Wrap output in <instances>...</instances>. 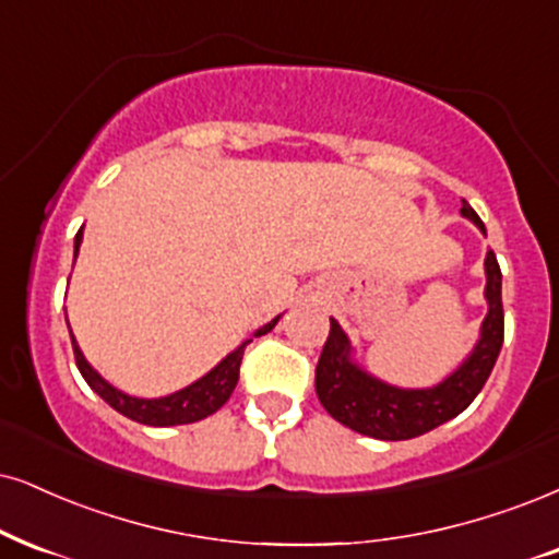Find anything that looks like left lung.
Here are the masks:
<instances>
[{
    "mask_svg": "<svg viewBox=\"0 0 559 559\" xmlns=\"http://www.w3.org/2000/svg\"><path fill=\"white\" fill-rule=\"evenodd\" d=\"M461 217L487 236L477 212L461 202ZM487 316L479 326V340L453 373L427 389H402L385 383L355 360V347L340 321L332 319V332L316 365V394L323 409L349 430L376 440H409L436 430L469 406L490 378L502 347V274L492 251L485 257Z\"/></svg>",
    "mask_w": 559,
    "mask_h": 559,
    "instance_id": "obj_1",
    "label": "left lung"
}]
</instances>
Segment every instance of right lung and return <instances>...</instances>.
<instances>
[{"instance_id": "right-lung-1", "label": "right lung", "mask_w": 559, "mask_h": 559, "mask_svg": "<svg viewBox=\"0 0 559 559\" xmlns=\"http://www.w3.org/2000/svg\"><path fill=\"white\" fill-rule=\"evenodd\" d=\"M80 243H82V230L74 236V259L80 253ZM277 319H272L264 326L257 329L253 336H261L266 332H272L277 326ZM69 326V321H67ZM253 340L240 342L233 353H227L223 360H219L210 373H204L199 381L189 383L181 391H174L168 396H157V399H142V396H129L123 391L116 389L103 378L98 370L93 368L82 355L78 340L72 336V347H74V360H78V368L82 378H85L90 389L98 394L103 402L111 404L116 412H121L123 417L134 419V423L142 425H153V427H174V425H189V423H199V419L215 415V412L223 406L227 399H230L233 389L238 383V373H240V360H243L246 344Z\"/></svg>"}]
</instances>
